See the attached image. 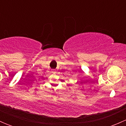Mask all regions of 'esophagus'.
Here are the masks:
<instances>
[{
  "label": "esophagus",
  "mask_w": 126,
  "mask_h": 126,
  "mask_svg": "<svg viewBox=\"0 0 126 126\" xmlns=\"http://www.w3.org/2000/svg\"><path fill=\"white\" fill-rule=\"evenodd\" d=\"M52 72H53V73H55L56 70L55 69H52Z\"/></svg>",
  "instance_id": "1"
}]
</instances>
